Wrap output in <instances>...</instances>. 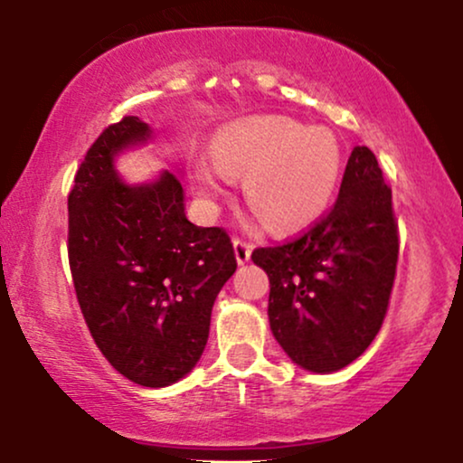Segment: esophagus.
<instances>
[{
  "mask_svg": "<svg viewBox=\"0 0 463 463\" xmlns=\"http://www.w3.org/2000/svg\"><path fill=\"white\" fill-rule=\"evenodd\" d=\"M232 246H235V257H237V263H246L250 259V254H252V246L246 241V239L241 237H235L232 239Z\"/></svg>",
  "mask_w": 463,
  "mask_h": 463,
  "instance_id": "34e87169",
  "label": "esophagus"
}]
</instances>
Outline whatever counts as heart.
Wrapping results in <instances>:
<instances>
[{"label": "heart", "instance_id": "obj_1", "mask_svg": "<svg viewBox=\"0 0 463 463\" xmlns=\"http://www.w3.org/2000/svg\"><path fill=\"white\" fill-rule=\"evenodd\" d=\"M215 163H200L195 180L209 195L226 194L231 178L246 176L243 198L274 232L316 222L337 187L342 152L328 130H307L285 117H254L217 135Z\"/></svg>", "mask_w": 463, "mask_h": 463}]
</instances>
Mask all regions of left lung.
Masks as SVG:
<instances>
[{"label":"left lung","mask_w":463,"mask_h":463,"mask_svg":"<svg viewBox=\"0 0 463 463\" xmlns=\"http://www.w3.org/2000/svg\"><path fill=\"white\" fill-rule=\"evenodd\" d=\"M398 248L392 187L357 146L331 209L296 239L252 252L269 279V326L294 364L335 372L364 354L383 326Z\"/></svg>","instance_id":"left-lung-1"}]
</instances>
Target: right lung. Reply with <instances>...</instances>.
Instances as JSON below:
<instances>
[{
    "instance_id": "right-lung-1",
    "label": "right lung",
    "mask_w": 463,
    "mask_h": 463,
    "mask_svg": "<svg viewBox=\"0 0 463 463\" xmlns=\"http://www.w3.org/2000/svg\"><path fill=\"white\" fill-rule=\"evenodd\" d=\"M147 137V124L126 115L89 147L67 198V254L80 311L109 364L132 383L165 387L198 364L237 259L224 228L187 220L174 174L141 187L117 178L115 154Z\"/></svg>"
}]
</instances>
